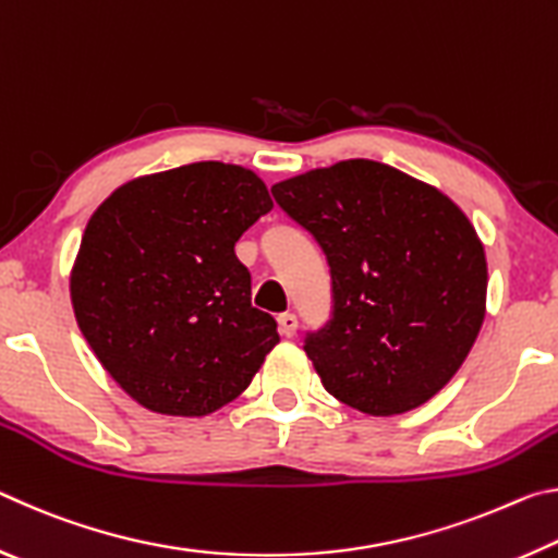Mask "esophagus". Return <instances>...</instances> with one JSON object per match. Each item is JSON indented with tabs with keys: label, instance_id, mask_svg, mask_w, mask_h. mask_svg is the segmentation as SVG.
I'll use <instances>...</instances> for the list:
<instances>
[{
	"label": "esophagus",
	"instance_id": "esophagus-1",
	"mask_svg": "<svg viewBox=\"0 0 558 558\" xmlns=\"http://www.w3.org/2000/svg\"><path fill=\"white\" fill-rule=\"evenodd\" d=\"M278 325H280V335L282 337H295L298 335V317L292 315V313L278 315Z\"/></svg>",
	"mask_w": 558,
	"mask_h": 558
}]
</instances>
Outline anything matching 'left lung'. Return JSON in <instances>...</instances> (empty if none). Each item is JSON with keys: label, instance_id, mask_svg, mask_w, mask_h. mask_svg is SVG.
Masks as SVG:
<instances>
[{"label": "left lung", "instance_id": "8db88e82", "mask_svg": "<svg viewBox=\"0 0 558 558\" xmlns=\"http://www.w3.org/2000/svg\"><path fill=\"white\" fill-rule=\"evenodd\" d=\"M270 192L329 266V319L302 344L325 389L372 415L426 403L485 319V248L468 216L438 189L372 159L313 169Z\"/></svg>", "mask_w": 558, "mask_h": 558}]
</instances>
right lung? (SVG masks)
<instances>
[{"label":"right lung","instance_id":"obj_1","mask_svg":"<svg viewBox=\"0 0 558 558\" xmlns=\"http://www.w3.org/2000/svg\"><path fill=\"white\" fill-rule=\"evenodd\" d=\"M270 209L251 169L196 162L135 179L93 214L71 276L73 313L145 409H221L278 344V323L251 305V272L233 251Z\"/></svg>","mask_w":558,"mask_h":558}]
</instances>
